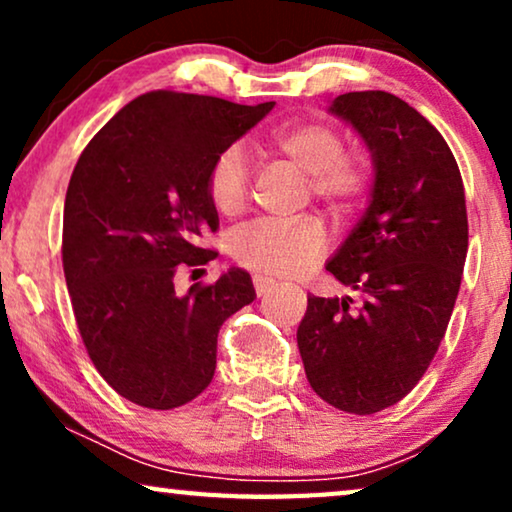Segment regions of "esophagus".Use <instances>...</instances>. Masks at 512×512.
<instances>
[{
	"instance_id": "1",
	"label": "esophagus",
	"mask_w": 512,
	"mask_h": 512,
	"mask_svg": "<svg viewBox=\"0 0 512 512\" xmlns=\"http://www.w3.org/2000/svg\"><path fill=\"white\" fill-rule=\"evenodd\" d=\"M275 279H270V277H263V275H256L254 277V289H256V293L258 296H265V293H270L272 289H275Z\"/></svg>"
}]
</instances>
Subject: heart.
Returning <instances> with one entry per match:
<instances>
[{"instance_id":"heart-1","label":"heart","mask_w":512,"mask_h":512,"mask_svg":"<svg viewBox=\"0 0 512 512\" xmlns=\"http://www.w3.org/2000/svg\"><path fill=\"white\" fill-rule=\"evenodd\" d=\"M265 149L310 177L314 198L333 209H349L366 193L370 170L363 156L345 153V139L326 123H293L265 139ZM214 209L237 216L247 209L251 177L240 149L223 151L207 177ZM326 235L317 221H258L235 237V258L244 268L275 277L300 275L321 251Z\"/></svg>"}]
</instances>
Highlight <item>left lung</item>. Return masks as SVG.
Returning <instances> with one entry per match:
<instances>
[{"label":"left lung","instance_id":"left-lung-1","mask_svg":"<svg viewBox=\"0 0 512 512\" xmlns=\"http://www.w3.org/2000/svg\"><path fill=\"white\" fill-rule=\"evenodd\" d=\"M373 156L366 212L326 270L359 296H307L305 375L333 408L373 415L408 396L450 324L468 249L466 195L443 135L384 90L328 107Z\"/></svg>","mask_w":512,"mask_h":512}]
</instances>
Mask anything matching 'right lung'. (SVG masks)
Instances as JSON below:
<instances>
[{
  "mask_svg": "<svg viewBox=\"0 0 512 512\" xmlns=\"http://www.w3.org/2000/svg\"><path fill=\"white\" fill-rule=\"evenodd\" d=\"M275 102L153 90L118 111L83 149L69 179L62 268L76 326L100 375L128 401L179 408L216 370V338L256 298L249 272L174 291V275L216 258L207 177L230 144Z\"/></svg>",
  "mask_w": 512,
  "mask_h": 512,
  "instance_id": "obj_1",
  "label": "right lung"
}]
</instances>
